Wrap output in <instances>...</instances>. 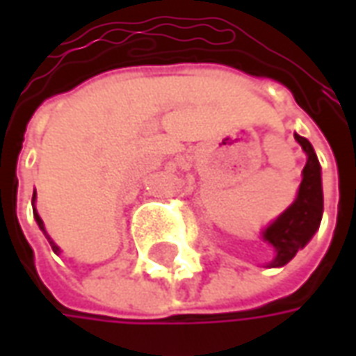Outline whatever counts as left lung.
I'll return each instance as SVG.
<instances>
[{
	"instance_id": "obj_1",
	"label": "left lung",
	"mask_w": 356,
	"mask_h": 356,
	"mask_svg": "<svg viewBox=\"0 0 356 356\" xmlns=\"http://www.w3.org/2000/svg\"><path fill=\"white\" fill-rule=\"evenodd\" d=\"M293 137L305 150L307 163L303 168V179L299 185L298 198L282 216L276 217L263 231V240L275 248L276 252L275 259L268 267H282L293 259V255L298 254L301 248H305L307 242L313 238V234L321 227L322 209H324L321 163L314 154L313 145L298 133Z\"/></svg>"
}]
</instances>
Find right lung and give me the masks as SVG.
Here are the masks:
<instances>
[{"label": "right lung", "instance_id": "1", "mask_svg": "<svg viewBox=\"0 0 356 356\" xmlns=\"http://www.w3.org/2000/svg\"><path fill=\"white\" fill-rule=\"evenodd\" d=\"M32 206H34V219L35 221H38V225H40V229H42L43 231V234H45V238L49 240V244H51V248H53V252H55V254H60V248L57 246V244H55V242H53V240L49 238V234H47V231H45V227H43V221H42V217L38 216V211H35V191H34V196H32Z\"/></svg>", "mask_w": 356, "mask_h": 356}]
</instances>
